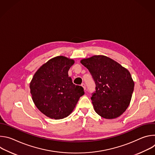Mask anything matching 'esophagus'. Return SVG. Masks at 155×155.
Segmentation results:
<instances>
[{"label":"esophagus","mask_w":155,"mask_h":155,"mask_svg":"<svg viewBox=\"0 0 155 155\" xmlns=\"http://www.w3.org/2000/svg\"><path fill=\"white\" fill-rule=\"evenodd\" d=\"M81 86L83 87V89H84V90H86V85H85L84 83H82V84H81Z\"/></svg>","instance_id":"obj_1"}]
</instances>
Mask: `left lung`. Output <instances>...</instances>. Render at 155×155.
Segmentation results:
<instances>
[{
    "instance_id": "8db88e82",
    "label": "left lung",
    "mask_w": 155,
    "mask_h": 155,
    "mask_svg": "<svg viewBox=\"0 0 155 155\" xmlns=\"http://www.w3.org/2000/svg\"><path fill=\"white\" fill-rule=\"evenodd\" d=\"M81 63L96 84L91 97L95 112L105 119L122 115L128 107L134 83L130 72L114 60L102 55L84 59Z\"/></svg>"
}]
</instances>
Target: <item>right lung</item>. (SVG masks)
<instances>
[{"instance_id":"right-lung-1","label":"right lung","mask_w":155,"mask_h":155,"mask_svg":"<svg viewBox=\"0 0 155 155\" xmlns=\"http://www.w3.org/2000/svg\"><path fill=\"white\" fill-rule=\"evenodd\" d=\"M74 61L62 56L49 60L39 68L30 83L32 100L40 111L55 120L67 117L79 98L82 86L73 83L68 71Z\"/></svg>"}]
</instances>
